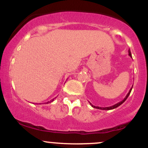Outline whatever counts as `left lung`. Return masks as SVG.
I'll return each instance as SVG.
<instances>
[{
    "instance_id": "left-lung-1",
    "label": "left lung",
    "mask_w": 148,
    "mask_h": 148,
    "mask_svg": "<svg viewBox=\"0 0 148 148\" xmlns=\"http://www.w3.org/2000/svg\"><path fill=\"white\" fill-rule=\"evenodd\" d=\"M128 52H129V56H130V57H132V53H131L130 49H129ZM132 88H133V86H132V87L131 88V89L130 90V91H129V92L127 93V95H126V97H125V99H124L123 100H122V101H120V102H118V103H115V104L113 105V106H108V107H99V106H93V105L91 103H90V104L91 106L93 107V108H98V109H101V110H112V109H114V108H117V107H118L119 106H120V105H121L122 103L125 102V100H126V99H127V97H128L129 95H130V92H131V91H132Z\"/></svg>"
}]
</instances>
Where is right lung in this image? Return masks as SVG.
<instances>
[{
	"mask_svg": "<svg viewBox=\"0 0 148 148\" xmlns=\"http://www.w3.org/2000/svg\"><path fill=\"white\" fill-rule=\"evenodd\" d=\"M56 98H54V99H53L52 100H51V101H48V102H47V103H51V102H52V101H54V99H55Z\"/></svg>",
	"mask_w": 148,
	"mask_h": 148,
	"instance_id": "1",
	"label": "right lung"
}]
</instances>
